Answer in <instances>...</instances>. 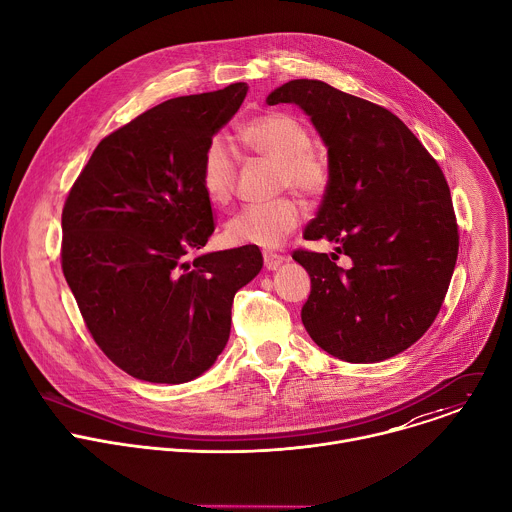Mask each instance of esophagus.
Returning <instances> with one entry per match:
<instances>
[{
  "label": "esophagus",
  "instance_id": "esophagus-1",
  "mask_svg": "<svg viewBox=\"0 0 512 512\" xmlns=\"http://www.w3.org/2000/svg\"><path fill=\"white\" fill-rule=\"evenodd\" d=\"M283 261H285V257L279 253H273V251L263 253V263H265V269H269V271H275L277 267H281Z\"/></svg>",
  "mask_w": 512,
  "mask_h": 512
}]
</instances>
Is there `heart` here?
<instances>
[{
    "label": "heart",
    "instance_id": "obj_1",
    "mask_svg": "<svg viewBox=\"0 0 512 512\" xmlns=\"http://www.w3.org/2000/svg\"><path fill=\"white\" fill-rule=\"evenodd\" d=\"M241 137L249 150L277 164L279 184L306 196H320L330 184L328 158L312 148L306 125L287 113H267L247 121ZM237 178V152L225 135L208 139L200 160V186L212 204L229 202ZM304 218V204L283 196L267 204L241 208L225 227L235 245L277 247Z\"/></svg>",
    "mask_w": 512,
    "mask_h": 512
}]
</instances>
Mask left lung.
<instances>
[{"instance_id": "left-lung-1", "label": "left lung", "mask_w": 512, "mask_h": 512, "mask_svg": "<svg viewBox=\"0 0 512 512\" xmlns=\"http://www.w3.org/2000/svg\"><path fill=\"white\" fill-rule=\"evenodd\" d=\"M294 103L328 148L330 184L304 239L348 254L298 249L310 273L302 322L346 362H379L417 342L442 308L458 259V225L444 172L391 111L322 81L277 87L267 105Z\"/></svg>"}]
</instances>
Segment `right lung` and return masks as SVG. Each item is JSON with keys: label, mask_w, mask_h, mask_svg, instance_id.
<instances>
[{"label": "right lung", "mask_w": 512, "mask_h": 512, "mask_svg": "<svg viewBox=\"0 0 512 512\" xmlns=\"http://www.w3.org/2000/svg\"><path fill=\"white\" fill-rule=\"evenodd\" d=\"M249 87L178 97L107 135L62 208V273L85 324L127 375L180 385L227 346L237 291L263 267L259 247L204 253L214 231L200 186L210 137Z\"/></svg>", "instance_id": "right-lung-1"}]
</instances>
